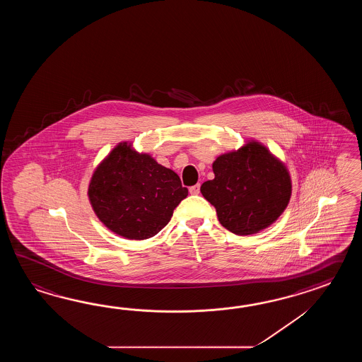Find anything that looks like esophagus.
I'll use <instances>...</instances> for the list:
<instances>
[{"mask_svg": "<svg viewBox=\"0 0 362 362\" xmlns=\"http://www.w3.org/2000/svg\"><path fill=\"white\" fill-rule=\"evenodd\" d=\"M189 192H190V194H192V195H198L200 192V185H194V186H192V187L189 189Z\"/></svg>", "mask_w": 362, "mask_h": 362, "instance_id": "esophagus-1", "label": "esophagus"}]
</instances>
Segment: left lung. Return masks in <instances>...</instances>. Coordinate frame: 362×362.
Returning a JSON list of instances; mask_svg holds the SVG:
<instances>
[{"instance_id":"1","label":"left lung","mask_w":362,"mask_h":362,"mask_svg":"<svg viewBox=\"0 0 362 362\" xmlns=\"http://www.w3.org/2000/svg\"><path fill=\"white\" fill-rule=\"evenodd\" d=\"M212 170L215 178L202 185L200 192L216 208L223 228L237 235L267 229L291 198L285 164L257 141L220 155Z\"/></svg>"}]
</instances>
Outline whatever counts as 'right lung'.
Instances as JSON below:
<instances>
[{
	"instance_id": "obj_1",
	"label": "right lung",
	"mask_w": 362,
	"mask_h": 362,
	"mask_svg": "<svg viewBox=\"0 0 362 362\" xmlns=\"http://www.w3.org/2000/svg\"><path fill=\"white\" fill-rule=\"evenodd\" d=\"M88 197L102 223L127 239L151 238L187 197L177 173L122 142L93 173Z\"/></svg>"
}]
</instances>
